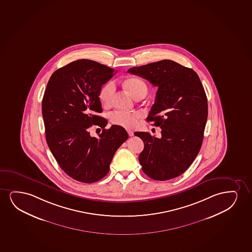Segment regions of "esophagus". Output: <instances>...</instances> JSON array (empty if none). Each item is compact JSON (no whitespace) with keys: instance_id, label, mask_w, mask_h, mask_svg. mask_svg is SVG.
Listing matches in <instances>:
<instances>
[{"instance_id":"esophagus-1","label":"esophagus","mask_w":252,"mask_h":252,"mask_svg":"<svg viewBox=\"0 0 252 252\" xmlns=\"http://www.w3.org/2000/svg\"><path fill=\"white\" fill-rule=\"evenodd\" d=\"M126 131H127L128 135H129L130 137H131V136H133V135H134V132H133V131H131V130H130V129H127Z\"/></svg>"}]
</instances>
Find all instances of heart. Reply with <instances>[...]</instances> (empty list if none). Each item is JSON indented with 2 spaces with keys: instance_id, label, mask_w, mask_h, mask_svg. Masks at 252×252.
Returning a JSON list of instances; mask_svg holds the SVG:
<instances>
[{
  "instance_id": "obj_1",
  "label": "heart",
  "mask_w": 252,
  "mask_h": 252,
  "mask_svg": "<svg viewBox=\"0 0 252 252\" xmlns=\"http://www.w3.org/2000/svg\"><path fill=\"white\" fill-rule=\"evenodd\" d=\"M124 86L131 95L136 99L144 98L147 95L148 86L145 82L138 78H129L124 82ZM116 91L114 81L106 83L99 92V101L104 107H110L113 96ZM142 117L140 112H112L109 115V121L112 124L117 125L124 127H133L137 121Z\"/></svg>"
}]
</instances>
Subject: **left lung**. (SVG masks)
Instances as JSON below:
<instances>
[{
  "mask_svg": "<svg viewBox=\"0 0 252 252\" xmlns=\"http://www.w3.org/2000/svg\"><path fill=\"white\" fill-rule=\"evenodd\" d=\"M158 87L147 121L160 126L161 137L136 131L144 141L138 160L155 180H168L188 169L199 152L208 118V101L199 77L192 69L170 60L127 71Z\"/></svg>",
  "mask_w": 252,
  "mask_h": 252,
  "instance_id": "obj_1",
  "label": "left lung"
}]
</instances>
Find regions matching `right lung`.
Instances as JSON below:
<instances>
[{
  "label": "right lung",
  "mask_w": 252,
  "mask_h": 252,
  "mask_svg": "<svg viewBox=\"0 0 252 252\" xmlns=\"http://www.w3.org/2000/svg\"><path fill=\"white\" fill-rule=\"evenodd\" d=\"M115 74V69L91 61L78 60L56 70L46 87L42 113L46 141L60 167L68 176L83 183L104 178L115 152L128 138L125 128L114 125L105 129L100 117L101 86ZM103 128L99 138L88 128Z\"/></svg>",
  "instance_id": "add662e5"
}]
</instances>
